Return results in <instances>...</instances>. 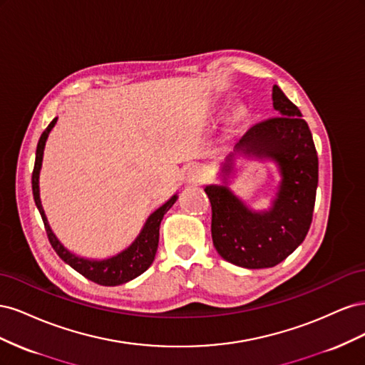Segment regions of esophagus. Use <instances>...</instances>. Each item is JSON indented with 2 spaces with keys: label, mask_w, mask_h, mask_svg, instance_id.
Masks as SVG:
<instances>
[{
  "label": "esophagus",
  "mask_w": 365,
  "mask_h": 365,
  "mask_svg": "<svg viewBox=\"0 0 365 365\" xmlns=\"http://www.w3.org/2000/svg\"><path fill=\"white\" fill-rule=\"evenodd\" d=\"M185 178L189 184H202L205 181V173L201 168H197V165H192V168L187 170Z\"/></svg>",
  "instance_id": "1"
}]
</instances>
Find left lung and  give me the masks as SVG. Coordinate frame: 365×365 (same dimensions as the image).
I'll use <instances>...</instances> for the list:
<instances>
[{
  "label": "left lung",
  "instance_id": "8db88e82",
  "mask_svg": "<svg viewBox=\"0 0 365 365\" xmlns=\"http://www.w3.org/2000/svg\"><path fill=\"white\" fill-rule=\"evenodd\" d=\"M272 106L277 115L251 126L222 165L227 182L239 157L277 164L282 181L271 207L256 212L227 184L205 187L216 251L227 262L248 269L275 267L292 254L307 235L315 205L318 155L311 129L277 85L272 86Z\"/></svg>",
  "mask_w": 365,
  "mask_h": 365
}]
</instances>
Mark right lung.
Masks as SVG:
<instances>
[{"label":"right lung","mask_w":365,"mask_h":365,"mask_svg":"<svg viewBox=\"0 0 365 365\" xmlns=\"http://www.w3.org/2000/svg\"><path fill=\"white\" fill-rule=\"evenodd\" d=\"M56 121H58V117L53 118L51 123L47 126V129L42 132V135L38 141V148H36L35 169H33V173H31L33 197H35V204L43 220V227H46L50 244L65 263H68L73 269L82 274L88 280H91L97 284H103V286H117V284L128 283L132 279L138 277L140 274L145 272L152 264L153 259H155L158 240H160V224L164 215L169 212V208L176 202V200H178V195H173L168 202L163 204L160 208H157L155 212L148 217L146 224L140 231L137 239L132 242L126 250L118 252L117 256L103 259V260H94V259H85V257L76 256V254L70 252L61 244L59 239L54 236V233L48 225L47 216L43 213L41 197H39V172L42 168L43 149H46L48 134L54 128V125H56Z\"/></svg>","instance_id":"1"}]
</instances>
